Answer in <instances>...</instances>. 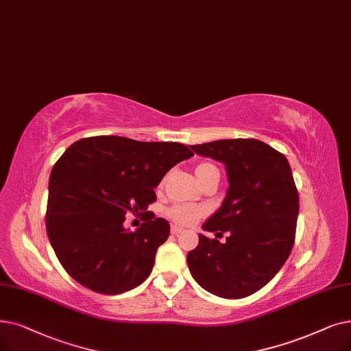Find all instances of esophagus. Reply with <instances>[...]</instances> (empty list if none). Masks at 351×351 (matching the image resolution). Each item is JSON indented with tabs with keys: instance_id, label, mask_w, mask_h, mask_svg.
<instances>
[{
	"instance_id": "34e87169",
	"label": "esophagus",
	"mask_w": 351,
	"mask_h": 351,
	"mask_svg": "<svg viewBox=\"0 0 351 351\" xmlns=\"http://www.w3.org/2000/svg\"><path fill=\"white\" fill-rule=\"evenodd\" d=\"M182 231H184V230H182V228L178 226V225H172V228H171V232H172L173 235H179Z\"/></svg>"
}]
</instances>
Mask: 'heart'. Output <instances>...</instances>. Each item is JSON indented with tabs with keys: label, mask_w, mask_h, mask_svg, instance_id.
<instances>
[{
	"label": "heart",
	"mask_w": 351,
	"mask_h": 351,
	"mask_svg": "<svg viewBox=\"0 0 351 351\" xmlns=\"http://www.w3.org/2000/svg\"><path fill=\"white\" fill-rule=\"evenodd\" d=\"M218 171V167L210 163V162H201L196 166L195 173L197 179H202L205 175L209 172H215ZM205 210L196 205H189V204H175L171 208L166 209V217L172 219L178 225H192L199 218L204 217Z\"/></svg>",
	"instance_id": "1"
}]
</instances>
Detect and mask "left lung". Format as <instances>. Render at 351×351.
<instances>
[{
    "label": "left lung",
    "mask_w": 351,
    "mask_h": 351,
    "mask_svg": "<svg viewBox=\"0 0 351 351\" xmlns=\"http://www.w3.org/2000/svg\"><path fill=\"white\" fill-rule=\"evenodd\" d=\"M225 163L230 189L204 230L228 232L226 242L199 235L188 256L195 281L222 298H243L268 284L291 254L298 191L287 158L256 139H223L191 146Z\"/></svg>",
    "instance_id": "1"
}]
</instances>
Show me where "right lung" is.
<instances>
[{
  "label": "right lung",
  "mask_w": 351,
  "mask_h": 351,
  "mask_svg": "<svg viewBox=\"0 0 351 351\" xmlns=\"http://www.w3.org/2000/svg\"><path fill=\"white\" fill-rule=\"evenodd\" d=\"M191 156L176 142L120 136L74 142L53 166L45 212L51 247L69 276L106 295L141 285L171 232L169 222L146 209L167 171ZM129 211L143 215L134 233L123 228Z\"/></svg>",
  "instance_id": "obj_1"
}]
</instances>
